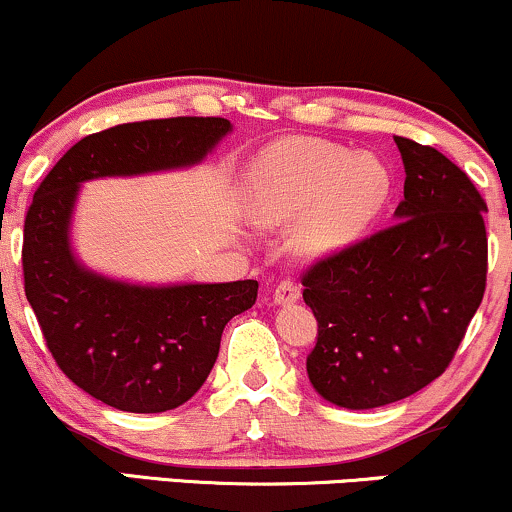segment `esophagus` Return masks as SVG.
<instances>
[{
  "instance_id": "1",
  "label": "esophagus",
  "mask_w": 512,
  "mask_h": 512,
  "mask_svg": "<svg viewBox=\"0 0 512 512\" xmlns=\"http://www.w3.org/2000/svg\"><path fill=\"white\" fill-rule=\"evenodd\" d=\"M300 298V286L291 279H283L274 291V303L276 305H291Z\"/></svg>"
}]
</instances>
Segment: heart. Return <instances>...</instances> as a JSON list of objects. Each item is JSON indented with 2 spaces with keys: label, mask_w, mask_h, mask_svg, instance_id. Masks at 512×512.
I'll list each match as a JSON object with an SVG mask.
<instances>
[{
  "label": "heart",
  "mask_w": 512,
  "mask_h": 512,
  "mask_svg": "<svg viewBox=\"0 0 512 512\" xmlns=\"http://www.w3.org/2000/svg\"><path fill=\"white\" fill-rule=\"evenodd\" d=\"M391 193L379 159L293 138L264 150L248 174V207L260 224L295 221L291 245L305 257L343 250L377 219Z\"/></svg>",
  "instance_id": "1"
}]
</instances>
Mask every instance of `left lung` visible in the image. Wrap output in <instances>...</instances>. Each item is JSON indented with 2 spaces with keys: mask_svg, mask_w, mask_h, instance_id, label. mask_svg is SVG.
<instances>
[{
  "mask_svg": "<svg viewBox=\"0 0 512 512\" xmlns=\"http://www.w3.org/2000/svg\"><path fill=\"white\" fill-rule=\"evenodd\" d=\"M405 166L393 224L305 269L317 317L307 377L329 403L369 410L451 365L486 288V202L439 150L396 135Z\"/></svg>",
  "mask_w": 512,
  "mask_h": 512,
  "instance_id": "1",
  "label": "left lung"
}]
</instances>
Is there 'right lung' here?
<instances>
[{"mask_svg":"<svg viewBox=\"0 0 512 512\" xmlns=\"http://www.w3.org/2000/svg\"><path fill=\"white\" fill-rule=\"evenodd\" d=\"M229 131L219 116H176L92 133L30 202L21 252L28 303L61 372L116 410L164 412L193 398L217 362L224 326L255 305L257 281L135 286L90 272L69 243L78 186L193 166Z\"/></svg>","mask_w":512,"mask_h":512,"instance_id":"obj_1","label":"right lung"}]
</instances>
